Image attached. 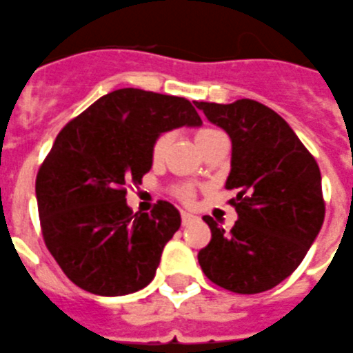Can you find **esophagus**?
<instances>
[{"label":"esophagus","mask_w":353,"mask_h":353,"mask_svg":"<svg viewBox=\"0 0 353 353\" xmlns=\"http://www.w3.org/2000/svg\"><path fill=\"white\" fill-rule=\"evenodd\" d=\"M194 220H196L194 214H190V212H187V211H181V222H183V225L190 224V222H194Z\"/></svg>","instance_id":"34e87169"}]
</instances>
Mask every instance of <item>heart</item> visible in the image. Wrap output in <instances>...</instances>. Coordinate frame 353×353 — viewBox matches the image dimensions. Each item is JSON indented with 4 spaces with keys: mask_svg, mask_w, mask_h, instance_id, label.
I'll return each instance as SVG.
<instances>
[{
    "mask_svg": "<svg viewBox=\"0 0 353 353\" xmlns=\"http://www.w3.org/2000/svg\"><path fill=\"white\" fill-rule=\"evenodd\" d=\"M224 133L219 131V129H212V128H200L194 133V141L198 144L201 152L205 150V146H209L211 142L219 141L222 139ZM168 144H170V134L161 133L157 134L152 142V148H150V159H152L153 165H161L163 161H165L166 150H168ZM174 194L179 198L181 201L188 203V201H192V196H194V188L190 187V185H177L174 188Z\"/></svg>",
    "mask_w": 353,
    "mask_h": 353,
    "instance_id": "1",
    "label": "heart"
}]
</instances>
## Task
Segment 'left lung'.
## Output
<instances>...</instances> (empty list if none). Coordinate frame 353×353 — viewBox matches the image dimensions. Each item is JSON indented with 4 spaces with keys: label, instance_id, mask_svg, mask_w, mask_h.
<instances>
[{
    "label": "left lung",
    "instance_id": "left-lung-1",
    "mask_svg": "<svg viewBox=\"0 0 353 353\" xmlns=\"http://www.w3.org/2000/svg\"><path fill=\"white\" fill-rule=\"evenodd\" d=\"M230 134L231 172L225 188L239 220L225 231L211 216V241L198 263L212 283L239 294H257L289 278L319 235L326 203L320 168L290 125L255 99L196 101Z\"/></svg>",
    "mask_w": 353,
    "mask_h": 353
}]
</instances>
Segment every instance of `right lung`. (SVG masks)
Returning a JSON list of instances; mask_svg holds the SVG:
<instances>
[{"label":"right lung","mask_w":353,"mask_h":353,"mask_svg":"<svg viewBox=\"0 0 353 353\" xmlns=\"http://www.w3.org/2000/svg\"><path fill=\"white\" fill-rule=\"evenodd\" d=\"M200 123L188 99L120 88L61 129L34 190L46 248L70 281L99 296L137 292L152 281L181 216L165 200L150 214L133 212L128 185L152 168L157 134Z\"/></svg>","instance_id":"obj_1"}]
</instances>
